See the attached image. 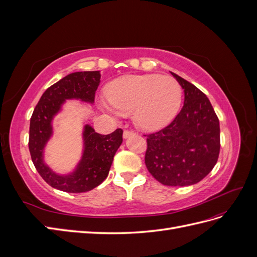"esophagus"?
<instances>
[{"label": "esophagus", "instance_id": "34e87169", "mask_svg": "<svg viewBox=\"0 0 257 257\" xmlns=\"http://www.w3.org/2000/svg\"><path fill=\"white\" fill-rule=\"evenodd\" d=\"M134 135V133H133V132H131V131H124L123 132V138L124 139H127L128 137H131V136H133Z\"/></svg>", "mask_w": 257, "mask_h": 257}]
</instances>
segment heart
Listing matches in <instances>:
<instances>
[{
	"label": "heart",
	"instance_id": "b5f03b06",
	"mask_svg": "<svg viewBox=\"0 0 257 257\" xmlns=\"http://www.w3.org/2000/svg\"><path fill=\"white\" fill-rule=\"evenodd\" d=\"M108 102L100 108L113 116L133 115L135 125L146 132L167 126L181 106L182 89L170 76L127 75L106 88Z\"/></svg>",
	"mask_w": 257,
	"mask_h": 257
}]
</instances>
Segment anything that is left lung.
Returning a JSON list of instances; mask_svg holds the SVG:
<instances>
[{
	"mask_svg": "<svg viewBox=\"0 0 257 257\" xmlns=\"http://www.w3.org/2000/svg\"><path fill=\"white\" fill-rule=\"evenodd\" d=\"M172 75L184 90L183 107L168 126L145 135V163L162 184L188 186L203 180L215 166L220 153V122L203 92L182 77Z\"/></svg>",
	"mask_w": 257,
	"mask_h": 257,
	"instance_id": "left-lung-1",
	"label": "left lung"
}]
</instances>
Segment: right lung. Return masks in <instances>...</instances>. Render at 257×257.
I'll use <instances>...</instances> for the list:
<instances>
[{"label":"right lung","mask_w":257,"mask_h":257,"mask_svg":"<svg viewBox=\"0 0 257 257\" xmlns=\"http://www.w3.org/2000/svg\"><path fill=\"white\" fill-rule=\"evenodd\" d=\"M100 82V72H76L52 84L44 92L30 121L29 149L36 170L52 188L67 193L91 191L108 176L113 157L122 144L121 128L102 135L90 124L82 130L81 158L67 174H59L45 162V149L53 136V119L63 109L66 100L94 103Z\"/></svg>","instance_id":"obj_1"}]
</instances>
